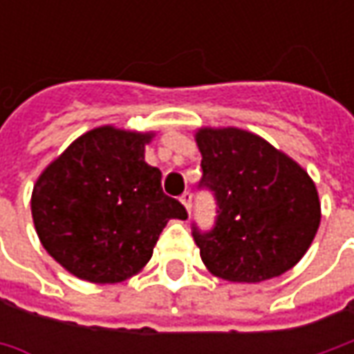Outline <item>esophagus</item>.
Returning a JSON list of instances; mask_svg holds the SVG:
<instances>
[{
    "mask_svg": "<svg viewBox=\"0 0 354 354\" xmlns=\"http://www.w3.org/2000/svg\"><path fill=\"white\" fill-rule=\"evenodd\" d=\"M181 203H183V207L187 209V212H191V207H193V195H191L189 191H185L183 195H181Z\"/></svg>",
    "mask_w": 354,
    "mask_h": 354,
    "instance_id": "obj_1",
    "label": "esophagus"
}]
</instances>
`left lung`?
I'll return each instance as SVG.
<instances>
[{
    "instance_id": "1",
    "label": "left lung",
    "mask_w": 354,
    "mask_h": 354,
    "mask_svg": "<svg viewBox=\"0 0 354 354\" xmlns=\"http://www.w3.org/2000/svg\"><path fill=\"white\" fill-rule=\"evenodd\" d=\"M203 179L216 198L209 232L193 238L209 272L226 281L256 283L297 264L317 234L321 203L315 183L292 157L238 128H201Z\"/></svg>"
}]
</instances>
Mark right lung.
<instances>
[{
  "instance_id": "right-lung-1",
  "label": "right lung",
  "mask_w": 354,
  "mask_h": 354,
  "mask_svg": "<svg viewBox=\"0 0 354 354\" xmlns=\"http://www.w3.org/2000/svg\"><path fill=\"white\" fill-rule=\"evenodd\" d=\"M153 133L102 126L71 143L37 179L31 195L43 248L92 283H118L149 262L169 218L185 207L161 189V171L145 163Z\"/></svg>"
}]
</instances>
